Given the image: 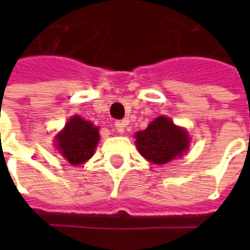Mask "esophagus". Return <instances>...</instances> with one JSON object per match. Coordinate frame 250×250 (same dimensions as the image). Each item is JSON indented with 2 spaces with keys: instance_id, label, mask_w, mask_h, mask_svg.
I'll return each mask as SVG.
<instances>
[{
  "instance_id": "obj_1",
  "label": "esophagus",
  "mask_w": 250,
  "mask_h": 250,
  "mask_svg": "<svg viewBox=\"0 0 250 250\" xmlns=\"http://www.w3.org/2000/svg\"><path fill=\"white\" fill-rule=\"evenodd\" d=\"M125 125H127V122H125V120H116V122H115V128H116L118 132L123 134V132H125Z\"/></svg>"
}]
</instances>
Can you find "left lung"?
I'll list each match as a JSON object with an SVG mask.
<instances>
[{"instance_id": "obj_1", "label": "left lung", "mask_w": 250, "mask_h": 250, "mask_svg": "<svg viewBox=\"0 0 250 250\" xmlns=\"http://www.w3.org/2000/svg\"><path fill=\"white\" fill-rule=\"evenodd\" d=\"M135 138L139 152L155 165H165L182 155L190 142L188 132L165 116L152 120L146 130L136 132Z\"/></svg>"}]
</instances>
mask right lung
<instances>
[{
    "instance_id": "add662e5",
    "label": "right lung",
    "mask_w": 250,
    "mask_h": 250,
    "mask_svg": "<svg viewBox=\"0 0 250 250\" xmlns=\"http://www.w3.org/2000/svg\"><path fill=\"white\" fill-rule=\"evenodd\" d=\"M57 148L72 165H80L93 155L98 146L99 130L91 122L73 116L57 135Z\"/></svg>"
}]
</instances>
